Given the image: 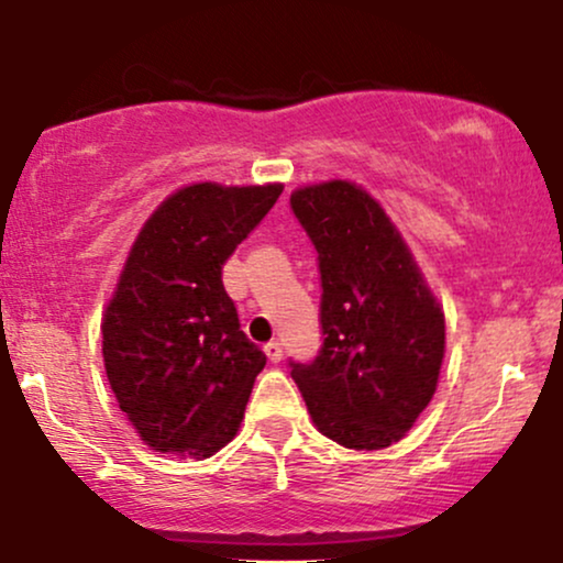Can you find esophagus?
Instances as JSON below:
<instances>
[{"label": "esophagus", "instance_id": "obj_1", "mask_svg": "<svg viewBox=\"0 0 563 563\" xmlns=\"http://www.w3.org/2000/svg\"><path fill=\"white\" fill-rule=\"evenodd\" d=\"M264 354H267L273 363H280V360H283V344H280V341H269V344L264 346Z\"/></svg>", "mask_w": 563, "mask_h": 563}]
</instances>
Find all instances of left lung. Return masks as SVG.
<instances>
[{"mask_svg":"<svg viewBox=\"0 0 563 563\" xmlns=\"http://www.w3.org/2000/svg\"><path fill=\"white\" fill-rule=\"evenodd\" d=\"M318 251V357L288 360L318 429L349 450L399 442L437 391L444 314L386 211L352 183L290 196Z\"/></svg>","mask_w":563,"mask_h":563,"instance_id":"left-lung-1","label":"left lung"}]
</instances>
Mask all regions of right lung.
<instances>
[{
  "instance_id": "add662e5",
  "label": "right lung",
  "mask_w": 563,
  "mask_h": 563,
  "mask_svg": "<svg viewBox=\"0 0 563 563\" xmlns=\"http://www.w3.org/2000/svg\"><path fill=\"white\" fill-rule=\"evenodd\" d=\"M283 185H190L132 245L102 322L119 407L156 452L209 457L235 437L264 352L241 331L222 267Z\"/></svg>"
}]
</instances>
